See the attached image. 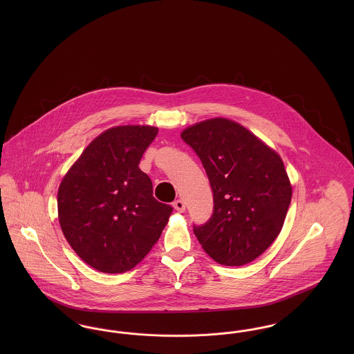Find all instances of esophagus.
Wrapping results in <instances>:
<instances>
[{"label": "esophagus", "mask_w": 354, "mask_h": 354, "mask_svg": "<svg viewBox=\"0 0 354 354\" xmlns=\"http://www.w3.org/2000/svg\"><path fill=\"white\" fill-rule=\"evenodd\" d=\"M172 205H174V208H175V209H176V211H179V212H183V211H185V202H183V201H180V199H178V201H175V202H174V204H172Z\"/></svg>", "instance_id": "34e87169"}]
</instances>
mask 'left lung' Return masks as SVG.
Listing matches in <instances>:
<instances>
[{"label": "left lung", "instance_id": "8db88e82", "mask_svg": "<svg viewBox=\"0 0 354 354\" xmlns=\"http://www.w3.org/2000/svg\"><path fill=\"white\" fill-rule=\"evenodd\" d=\"M180 136L202 160L214 194V214L194 234L216 263H251L279 236L290 204L281 158L230 119L204 120Z\"/></svg>", "mask_w": 354, "mask_h": 354}]
</instances>
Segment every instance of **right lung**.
I'll return each mask as SVG.
<instances>
[{"label":"right lung","instance_id":"1","mask_svg":"<svg viewBox=\"0 0 354 354\" xmlns=\"http://www.w3.org/2000/svg\"><path fill=\"white\" fill-rule=\"evenodd\" d=\"M158 135L151 126H118L95 138L58 189V218L75 253L104 273L133 270L151 251L172 207L152 196L139 162Z\"/></svg>","mask_w":354,"mask_h":354}]
</instances>
